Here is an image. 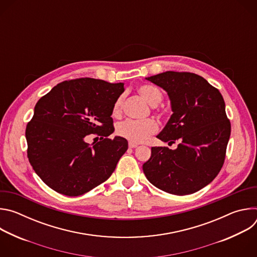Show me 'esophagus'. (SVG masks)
Returning <instances> with one entry per match:
<instances>
[{
  "label": "esophagus",
  "instance_id": "1",
  "mask_svg": "<svg viewBox=\"0 0 257 257\" xmlns=\"http://www.w3.org/2000/svg\"><path fill=\"white\" fill-rule=\"evenodd\" d=\"M138 146V144L137 143H133V142H129V148L130 149H136Z\"/></svg>",
  "mask_w": 257,
  "mask_h": 257
}]
</instances>
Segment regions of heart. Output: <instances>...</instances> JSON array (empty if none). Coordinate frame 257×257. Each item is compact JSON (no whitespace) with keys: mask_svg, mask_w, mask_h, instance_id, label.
I'll use <instances>...</instances> for the list:
<instances>
[{"mask_svg":"<svg viewBox=\"0 0 257 257\" xmlns=\"http://www.w3.org/2000/svg\"><path fill=\"white\" fill-rule=\"evenodd\" d=\"M140 95L148 101L151 105H157L163 99V94L161 90L151 84H144L138 88ZM122 112V97L117 98L113 106V115L120 116ZM159 129L157 121L154 119L146 120H126L118 124L116 132L120 137L127 139L133 143H141L149 139V137L156 133Z\"/></svg>","mask_w":257,"mask_h":257,"instance_id":"obj_1","label":"heart"}]
</instances>
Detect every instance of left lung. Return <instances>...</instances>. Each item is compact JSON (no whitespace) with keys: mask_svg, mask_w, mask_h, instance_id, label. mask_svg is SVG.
I'll return each mask as SVG.
<instances>
[{"mask_svg":"<svg viewBox=\"0 0 257 257\" xmlns=\"http://www.w3.org/2000/svg\"><path fill=\"white\" fill-rule=\"evenodd\" d=\"M146 79L164 88L172 103L173 115L157 137L180 143L174 151L152 148L143 172L163 191L192 194L209 184L224 165L231 134L225 100L217 88L194 73L167 71Z\"/></svg>","mask_w":257,"mask_h":257,"instance_id":"1","label":"left lung"}]
</instances>
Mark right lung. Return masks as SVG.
<instances>
[{"label":"right lung","instance_id":"add662e5","mask_svg":"<svg viewBox=\"0 0 257 257\" xmlns=\"http://www.w3.org/2000/svg\"><path fill=\"white\" fill-rule=\"evenodd\" d=\"M123 83L77 78L57 84L36 102L25 130L27 158L35 173L58 193L82 195L106 181L128 149L111 117ZM100 136L91 145L85 139Z\"/></svg>","mask_w":257,"mask_h":257}]
</instances>
